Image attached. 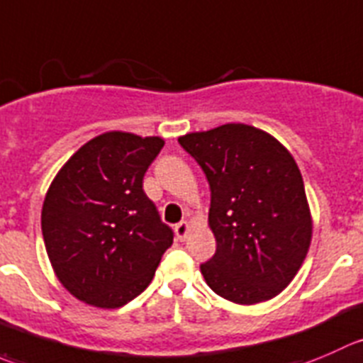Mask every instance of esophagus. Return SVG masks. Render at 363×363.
Returning a JSON list of instances; mask_svg holds the SVG:
<instances>
[{
    "mask_svg": "<svg viewBox=\"0 0 363 363\" xmlns=\"http://www.w3.org/2000/svg\"><path fill=\"white\" fill-rule=\"evenodd\" d=\"M189 232V223L188 221H181V223L175 225V235H177L179 241H184L186 235Z\"/></svg>",
    "mask_w": 363,
    "mask_h": 363,
    "instance_id": "obj_1",
    "label": "esophagus"
}]
</instances>
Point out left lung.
I'll return each instance as SVG.
<instances>
[{"mask_svg":"<svg viewBox=\"0 0 363 363\" xmlns=\"http://www.w3.org/2000/svg\"><path fill=\"white\" fill-rule=\"evenodd\" d=\"M179 143L211 188L213 259L200 264L225 300L255 305L282 293L307 257L312 216L303 179L289 150L262 129L225 124Z\"/></svg>","mask_w":363,"mask_h":363,"instance_id":"obj_1","label":"left lung"}]
</instances>
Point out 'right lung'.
Here are the masks:
<instances>
[{"mask_svg":"<svg viewBox=\"0 0 363 363\" xmlns=\"http://www.w3.org/2000/svg\"><path fill=\"white\" fill-rule=\"evenodd\" d=\"M164 140L110 131L60 168L42 206V235L55 275L99 308L135 300L152 280L174 232L143 191Z\"/></svg>","mask_w":363,"mask_h":363,"instance_id":"1","label":"right lung"}]
</instances>
